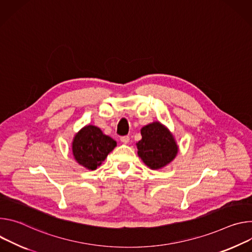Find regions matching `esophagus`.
I'll list each match as a JSON object with an SVG mask.
<instances>
[{
  "mask_svg": "<svg viewBox=\"0 0 252 252\" xmlns=\"http://www.w3.org/2000/svg\"><path fill=\"white\" fill-rule=\"evenodd\" d=\"M129 140H130V137H129V136H122V137L120 138V141H121L122 143H124V144L129 143Z\"/></svg>",
  "mask_w": 252,
  "mask_h": 252,
  "instance_id": "esophagus-1",
  "label": "esophagus"
}]
</instances>
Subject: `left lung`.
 I'll return each instance as SVG.
<instances>
[{"instance_id":"8db88e82","label":"left lung","mask_w":252,"mask_h":252,"mask_svg":"<svg viewBox=\"0 0 252 252\" xmlns=\"http://www.w3.org/2000/svg\"><path fill=\"white\" fill-rule=\"evenodd\" d=\"M142 139L137 145L138 155L149 168L161 169L178 153L172 133L160 122H153L141 129Z\"/></svg>"}]
</instances>
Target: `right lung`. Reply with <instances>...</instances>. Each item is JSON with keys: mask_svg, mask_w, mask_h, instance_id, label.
<instances>
[{"mask_svg": "<svg viewBox=\"0 0 252 252\" xmlns=\"http://www.w3.org/2000/svg\"><path fill=\"white\" fill-rule=\"evenodd\" d=\"M116 145L114 139L103 134L100 128L87 125L75 135L72 151L80 165L89 170H95Z\"/></svg>", "mask_w": 252, "mask_h": 252, "instance_id": "add662e5", "label": "right lung"}]
</instances>
